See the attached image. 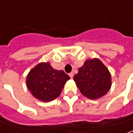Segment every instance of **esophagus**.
Instances as JSON below:
<instances>
[{
	"label": "esophagus",
	"instance_id": "1",
	"mask_svg": "<svg viewBox=\"0 0 133 133\" xmlns=\"http://www.w3.org/2000/svg\"><path fill=\"white\" fill-rule=\"evenodd\" d=\"M69 76L70 77V78H73V76H74V74H73V72H70V73H69Z\"/></svg>",
	"mask_w": 133,
	"mask_h": 133
}]
</instances>
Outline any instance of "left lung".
<instances>
[{"instance_id":"1","label":"left lung","mask_w":133,"mask_h":133,"mask_svg":"<svg viewBox=\"0 0 133 133\" xmlns=\"http://www.w3.org/2000/svg\"><path fill=\"white\" fill-rule=\"evenodd\" d=\"M73 80L81 93L92 100L105 95L112 85L108 69L98 58L85 61Z\"/></svg>"}]
</instances>
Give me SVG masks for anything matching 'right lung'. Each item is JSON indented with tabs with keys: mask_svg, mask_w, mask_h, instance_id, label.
I'll return each instance as SVG.
<instances>
[{
	"mask_svg": "<svg viewBox=\"0 0 133 133\" xmlns=\"http://www.w3.org/2000/svg\"><path fill=\"white\" fill-rule=\"evenodd\" d=\"M70 78L63 70L52 68L49 63H41L28 74V89L38 100L50 102L61 95L64 85Z\"/></svg>",
	"mask_w": 133,
	"mask_h": 133,
	"instance_id": "1",
	"label": "right lung"
}]
</instances>
